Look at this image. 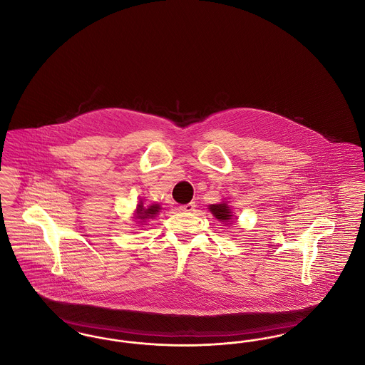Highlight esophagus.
Masks as SVG:
<instances>
[{"instance_id":"1","label":"esophagus","mask_w":365,"mask_h":365,"mask_svg":"<svg viewBox=\"0 0 365 365\" xmlns=\"http://www.w3.org/2000/svg\"><path fill=\"white\" fill-rule=\"evenodd\" d=\"M195 208V204L194 202H189V204H185V205H180L179 209L182 210V212H192Z\"/></svg>"}]
</instances>
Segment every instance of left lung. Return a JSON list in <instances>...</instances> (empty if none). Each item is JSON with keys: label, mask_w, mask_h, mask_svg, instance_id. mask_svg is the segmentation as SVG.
Masks as SVG:
<instances>
[{"label": "left lung", "mask_w": 365, "mask_h": 365, "mask_svg": "<svg viewBox=\"0 0 365 365\" xmlns=\"http://www.w3.org/2000/svg\"><path fill=\"white\" fill-rule=\"evenodd\" d=\"M209 210L213 213V216L216 219H219L220 222H228L232 217L231 209L227 204H216V205H209Z\"/></svg>", "instance_id": "1"}]
</instances>
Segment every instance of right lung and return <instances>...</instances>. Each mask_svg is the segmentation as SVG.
<instances>
[{"instance_id": "1", "label": "right lung", "mask_w": 365, "mask_h": 365, "mask_svg": "<svg viewBox=\"0 0 365 365\" xmlns=\"http://www.w3.org/2000/svg\"><path fill=\"white\" fill-rule=\"evenodd\" d=\"M160 209V205H150L149 208H143L142 204H139L138 208H137V217L135 219H140V220H145V219H150V217H155L157 212ZM142 223V222H140Z\"/></svg>"}]
</instances>
